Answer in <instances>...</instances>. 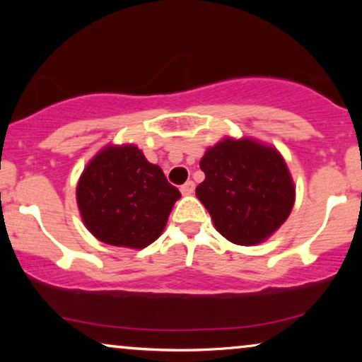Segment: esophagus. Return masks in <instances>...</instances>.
Segmentation results:
<instances>
[{
  "label": "esophagus",
  "instance_id": "1",
  "mask_svg": "<svg viewBox=\"0 0 362 362\" xmlns=\"http://www.w3.org/2000/svg\"><path fill=\"white\" fill-rule=\"evenodd\" d=\"M194 187H196L194 182H192V181H186L185 185L181 186V192H182V194H185V196H191L192 192H194Z\"/></svg>",
  "mask_w": 362,
  "mask_h": 362
}]
</instances>
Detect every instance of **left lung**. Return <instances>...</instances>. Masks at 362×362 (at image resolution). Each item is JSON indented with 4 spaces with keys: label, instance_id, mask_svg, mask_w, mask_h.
<instances>
[{
    "label": "left lung",
    "instance_id": "left-lung-1",
    "mask_svg": "<svg viewBox=\"0 0 362 362\" xmlns=\"http://www.w3.org/2000/svg\"><path fill=\"white\" fill-rule=\"evenodd\" d=\"M199 166L206 180L196 187L197 199L232 244H260L288 219L295 185L275 146L226 136L207 148Z\"/></svg>",
    "mask_w": 362,
    "mask_h": 362
}]
</instances>
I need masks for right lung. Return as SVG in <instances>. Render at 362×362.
<instances>
[{
    "mask_svg": "<svg viewBox=\"0 0 362 362\" xmlns=\"http://www.w3.org/2000/svg\"><path fill=\"white\" fill-rule=\"evenodd\" d=\"M77 206L88 232L103 244L145 249L165 230L181 197L136 145H107L78 177Z\"/></svg>",
    "mask_w": 362,
    "mask_h": 362,
    "instance_id": "right-lung-1",
    "label": "right lung"
}]
</instances>
